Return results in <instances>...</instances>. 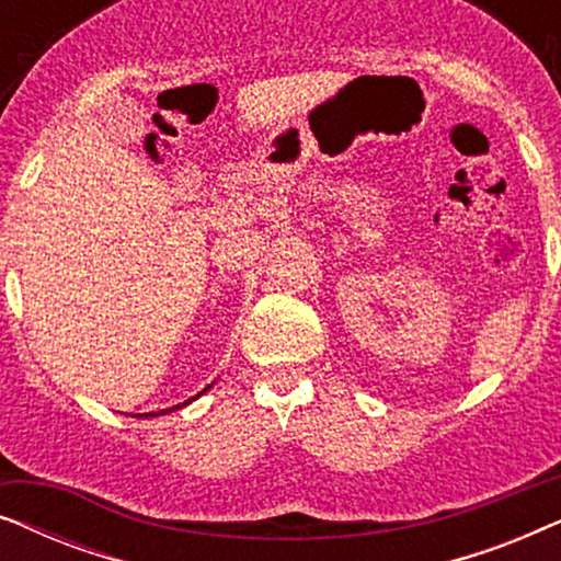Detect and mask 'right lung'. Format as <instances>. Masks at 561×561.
Returning <instances> with one entry per match:
<instances>
[{
	"instance_id": "1",
	"label": "right lung",
	"mask_w": 561,
	"mask_h": 561,
	"mask_svg": "<svg viewBox=\"0 0 561 561\" xmlns=\"http://www.w3.org/2000/svg\"><path fill=\"white\" fill-rule=\"evenodd\" d=\"M211 386H214V382H211ZM211 386H206V388L202 390V393H196L194 398H188V401H183V403H179V405H171V409H163V411H158V413H156V411H152V413H137V416H145V419H150V416H165V413H171V411H179V409H183V405H188L191 401H196V398H198V396H204L206 390H209Z\"/></svg>"
}]
</instances>
